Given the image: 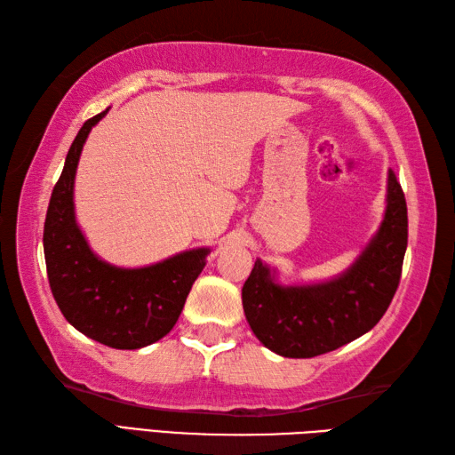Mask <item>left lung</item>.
<instances>
[{
	"instance_id": "left-lung-1",
	"label": "left lung",
	"mask_w": 455,
	"mask_h": 455,
	"mask_svg": "<svg viewBox=\"0 0 455 455\" xmlns=\"http://www.w3.org/2000/svg\"><path fill=\"white\" fill-rule=\"evenodd\" d=\"M385 215L362 254L326 282L283 285L256 259L243 287L246 321L256 338L283 357H315L370 332L397 291L409 219L401 183L389 170Z\"/></svg>"
}]
</instances>
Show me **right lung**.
<instances>
[{
  "mask_svg": "<svg viewBox=\"0 0 455 455\" xmlns=\"http://www.w3.org/2000/svg\"><path fill=\"white\" fill-rule=\"evenodd\" d=\"M109 109L84 123L52 189L44 220L48 283L64 318L92 340L137 350L166 336L178 323L209 248H193L142 267H119L90 248L76 220L74 180L90 131Z\"/></svg>",
  "mask_w": 455,
  "mask_h": 455,
  "instance_id": "1",
  "label": "right lung"
}]
</instances>
